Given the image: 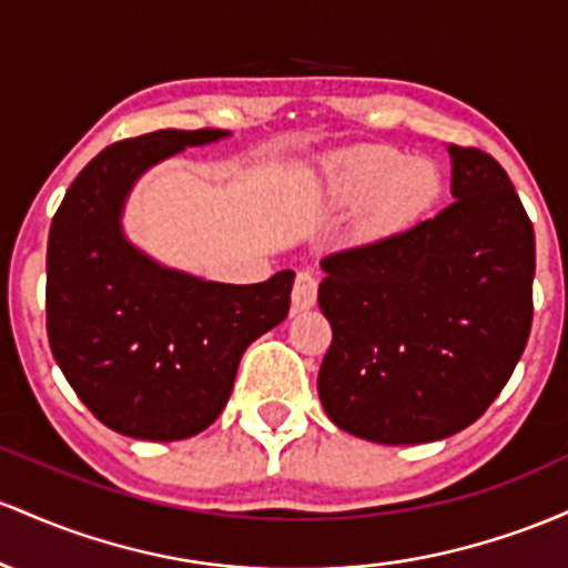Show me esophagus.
<instances>
[{
  "instance_id": "34e87169",
  "label": "esophagus",
  "mask_w": 568,
  "mask_h": 568,
  "mask_svg": "<svg viewBox=\"0 0 568 568\" xmlns=\"http://www.w3.org/2000/svg\"><path fill=\"white\" fill-rule=\"evenodd\" d=\"M316 303V278L308 271H301L295 276V286H292V308L308 311Z\"/></svg>"
}]
</instances>
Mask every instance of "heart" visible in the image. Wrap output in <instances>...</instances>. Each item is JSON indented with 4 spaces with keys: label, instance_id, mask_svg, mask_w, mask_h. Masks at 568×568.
Instances as JSON below:
<instances>
[{
    "label": "heart",
    "instance_id": "heart-1",
    "mask_svg": "<svg viewBox=\"0 0 568 568\" xmlns=\"http://www.w3.org/2000/svg\"><path fill=\"white\" fill-rule=\"evenodd\" d=\"M437 165L426 158H405L386 144L354 146L341 152L327 169V193L337 206L365 209V233L394 235L437 201Z\"/></svg>",
    "mask_w": 568,
    "mask_h": 568
}]
</instances>
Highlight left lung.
<instances>
[{
	"label": "left lung",
	"mask_w": 568,
	"mask_h": 568,
	"mask_svg": "<svg viewBox=\"0 0 568 568\" xmlns=\"http://www.w3.org/2000/svg\"><path fill=\"white\" fill-rule=\"evenodd\" d=\"M448 152L450 206L322 260L318 308L333 343L318 399L329 422L369 443L467 429L499 397L531 333V220L488 152Z\"/></svg>",
	"instance_id": "1"
}]
</instances>
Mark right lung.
Here are the masks:
<instances>
[{
	"mask_svg": "<svg viewBox=\"0 0 568 568\" xmlns=\"http://www.w3.org/2000/svg\"><path fill=\"white\" fill-rule=\"evenodd\" d=\"M227 131L165 129L101 150L63 195L48 239L50 352L101 424L171 443L216 422L246 346L284 322L295 273L220 284L158 265L123 235L150 165Z\"/></svg>",
	"mask_w": 568,
	"mask_h": 568,
	"instance_id": "right-lung-1",
	"label": "right lung"
}]
</instances>
